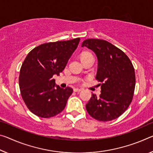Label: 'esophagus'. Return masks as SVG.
<instances>
[{
	"mask_svg": "<svg viewBox=\"0 0 153 153\" xmlns=\"http://www.w3.org/2000/svg\"><path fill=\"white\" fill-rule=\"evenodd\" d=\"M82 91V89L81 88H76L74 89V92H79V91Z\"/></svg>",
	"mask_w": 153,
	"mask_h": 153,
	"instance_id": "esophagus-1",
	"label": "esophagus"
}]
</instances>
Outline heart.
Listing matches in <instances>:
<instances>
[{
  "instance_id": "heart-1",
  "label": "heart",
  "mask_w": 153,
  "mask_h": 153,
  "mask_svg": "<svg viewBox=\"0 0 153 153\" xmlns=\"http://www.w3.org/2000/svg\"><path fill=\"white\" fill-rule=\"evenodd\" d=\"M91 56H93V54H92L91 53L89 52H84L81 54V59L82 60L86 59V58H88V57H91Z\"/></svg>"
}]
</instances>
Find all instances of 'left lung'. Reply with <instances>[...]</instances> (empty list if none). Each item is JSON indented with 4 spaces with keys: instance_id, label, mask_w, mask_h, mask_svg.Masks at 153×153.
Instances as JSON below:
<instances>
[{
    "instance_id": "obj_1",
    "label": "left lung",
    "mask_w": 153,
    "mask_h": 153,
    "mask_svg": "<svg viewBox=\"0 0 153 153\" xmlns=\"http://www.w3.org/2000/svg\"><path fill=\"white\" fill-rule=\"evenodd\" d=\"M86 46L98 59L96 79L101 82L99 97L92 94L86 105L88 113L99 121H110L122 115L131 103L135 86L134 67L129 57L105 40L88 39Z\"/></svg>"
}]
</instances>
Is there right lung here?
Instances as JSON below:
<instances>
[{
    "instance_id": "right-lung-1",
    "label": "right lung",
    "mask_w": 153,
    "mask_h": 153,
    "mask_svg": "<svg viewBox=\"0 0 153 153\" xmlns=\"http://www.w3.org/2000/svg\"><path fill=\"white\" fill-rule=\"evenodd\" d=\"M79 40L43 43L31 50L24 60L19 86L23 101L34 114L50 118L64 110L73 89L55 86L52 77L63 71Z\"/></svg>"
}]
</instances>
